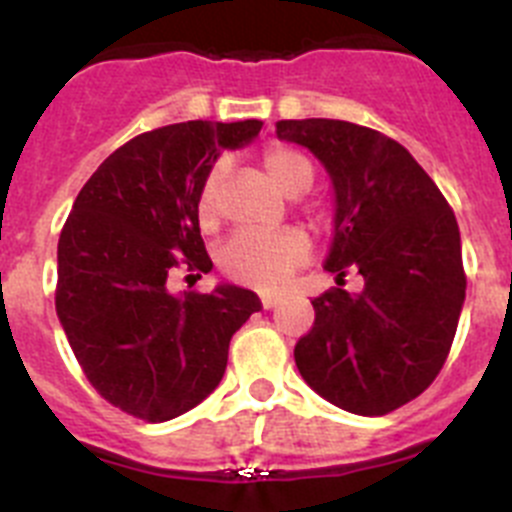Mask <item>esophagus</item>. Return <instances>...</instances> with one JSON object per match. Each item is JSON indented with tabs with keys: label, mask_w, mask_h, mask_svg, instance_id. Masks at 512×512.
Returning a JSON list of instances; mask_svg holds the SVG:
<instances>
[{
	"label": "esophagus",
	"mask_w": 512,
	"mask_h": 512,
	"mask_svg": "<svg viewBox=\"0 0 512 512\" xmlns=\"http://www.w3.org/2000/svg\"><path fill=\"white\" fill-rule=\"evenodd\" d=\"M279 297L271 295V292H261V305H264V310H271V307H277Z\"/></svg>",
	"instance_id": "1"
}]
</instances>
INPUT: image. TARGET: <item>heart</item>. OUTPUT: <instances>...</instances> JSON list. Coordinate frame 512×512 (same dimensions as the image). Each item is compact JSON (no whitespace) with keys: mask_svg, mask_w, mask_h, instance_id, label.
Masks as SVG:
<instances>
[{"mask_svg":"<svg viewBox=\"0 0 512 512\" xmlns=\"http://www.w3.org/2000/svg\"><path fill=\"white\" fill-rule=\"evenodd\" d=\"M264 169L271 182L289 197L307 192L312 184V164L295 148L271 146L264 153ZM220 179H223V164H215L200 192V217L205 223H215ZM307 256H310V241L295 228L274 230V233L241 230L220 251V269L235 282L274 289L297 266L305 264Z\"/></svg>","mask_w":512,"mask_h":512,"instance_id":"1","label":"heart"}]
</instances>
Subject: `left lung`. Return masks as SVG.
<instances>
[{
  "instance_id": "left-lung-1",
  "label": "left lung",
  "mask_w": 512,
  "mask_h": 512,
  "mask_svg": "<svg viewBox=\"0 0 512 512\" xmlns=\"http://www.w3.org/2000/svg\"><path fill=\"white\" fill-rule=\"evenodd\" d=\"M277 138L307 148L330 176L336 215L325 269L336 289L315 297V323L295 346L302 379L336 408L387 415L441 372L467 277L449 202L397 140L346 120H279ZM356 268L365 289L342 277Z\"/></svg>"
}]
</instances>
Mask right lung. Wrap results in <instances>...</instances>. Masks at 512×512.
<instances>
[{
  "label": "right lung",
  "instance_id": "obj_1",
  "mask_svg": "<svg viewBox=\"0 0 512 512\" xmlns=\"http://www.w3.org/2000/svg\"><path fill=\"white\" fill-rule=\"evenodd\" d=\"M261 120H189L104 158L58 238L56 312L94 390L148 423L200 405L228 366L230 338L261 300L220 282L169 292L176 269L207 274L200 192L220 153L248 146Z\"/></svg>",
  "mask_w": 512,
  "mask_h": 512
}]
</instances>
